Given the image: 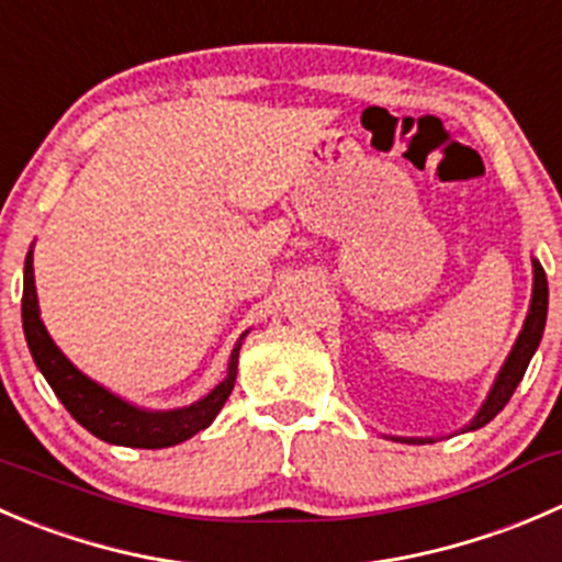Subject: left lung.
Returning <instances> with one entry per match:
<instances>
[{
  "label": "left lung",
  "mask_w": 562,
  "mask_h": 562,
  "mask_svg": "<svg viewBox=\"0 0 562 562\" xmlns=\"http://www.w3.org/2000/svg\"><path fill=\"white\" fill-rule=\"evenodd\" d=\"M547 307H549L547 274H543V266L538 263V260H532V299H530V310H527L525 326H521L519 337H516L503 370H499L497 379H494V386L488 390L483 406L477 408V414L472 417L470 426H464L461 431H475V428H483L488 419L497 417V414L505 408V403L510 401V395H514V390L519 386L521 375H525L527 364H530L532 353H536L538 342H541L543 337V326H547ZM392 439H395V442H408V445L434 442V439H403V437L401 439L392 437Z\"/></svg>",
  "instance_id": "left-lung-1"
}]
</instances>
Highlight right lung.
<instances>
[{"label":"right lung","instance_id":"1","mask_svg":"<svg viewBox=\"0 0 562 562\" xmlns=\"http://www.w3.org/2000/svg\"><path fill=\"white\" fill-rule=\"evenodd\" d=\"M21 324H24L26 346H30L32 359H35L37 370L46 375L48 386L54 395L63 401L70 417L85 426L92 437L103 439L109 445H123V448H143V450H159L172 448L178 442H187L189 437L200 434L214 423L216 414L222 412L225 401L231 397L233 384H236L238 370V351H241V340L247 337L244 331L238 337L236 348L231 353V364H227V375L209 392L200 397L198 403L183 408H170V412H148L134 403L123 401L120 395L109 392L90 375L81 373L57 346H54L52 335L46 331L41 321V307H37V291H35V269H32V249L26 252L24 260V296H21Z\"/></svg>","mask_w":562,"mask_h":562}]
</instances>
